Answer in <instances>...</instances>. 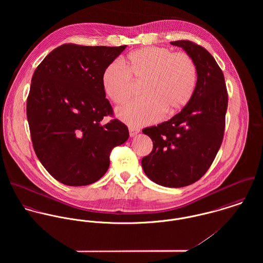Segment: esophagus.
Listing matches in <instances>:
<instances>
[{"mask_svg": "<svg viewBox=\"0 0 263 263\" xmlns=\"http://www.w3.org/2000/svg\"><path fill=\"white\" fill-rule=\"evenodd\" d=\"M128 130H129V136H130L132 138L136 137V136L140 133V129L137 128V127H129Z\"/></svg>", "mask_w": 263, "mask_h": 263, "instance_id": "obj_1", "label": "esophagus"}]
</instances>
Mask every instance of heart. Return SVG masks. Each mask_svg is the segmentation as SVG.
<instances>
[{
  "mask_svg": "<svg viewBox=\"0 0 263 263\" xmlns=\"http://www.w3.org/2000/svg\"><path fill=\"white\" fill-rule=\"evenodd\" d=\"M104 70L101 82L106 96L114 103L125 102L133 95L134 82L143 83L144 98L118 108L119 119L132 125L150 124L162 114L181 110L190 100L196 84V66L185 52L147 46L130 52L123 61Z\"/></svg>",
  "mask_w": 263,
  "mask_h": 263,
  "instance_id": "b5f03b06",
  "label": "heart"
}]
</instances>
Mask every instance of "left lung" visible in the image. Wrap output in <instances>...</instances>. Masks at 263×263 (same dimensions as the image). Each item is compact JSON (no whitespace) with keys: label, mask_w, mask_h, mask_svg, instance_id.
Returning a JSON list of instances; mask_svg holds the SVG:
<instances>
[{"label":"left lung","mask_w":263,"mask_h":263,"mask_svg":"<svg viewBox=\"0 0 263 263\" xmlns=\"http://www.w3.org/2000/svg\"><path fill=\"white\" fill-rule=\"evenodd\" d=\"M170 43L194 61L196 85L180 112L143 129L154 146L142 167L153 182L177 188L201 178L215 160L224 137L228 93L223 72L206 49L189 40Z\"/></svg>","instance_id":"obj_1"}]
</instances>
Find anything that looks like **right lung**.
Returning a JSON list of instances; mask_svg holds the SVG:
<instances>
[{
	"label": "right lung",
	"instance_id": "add662e5",
	"mask_svg": "<svg viewBox=\"0 0 263 263\" xmlns=\"http://www.w3.org/2000/svg\"><path fill=\"white\" fill-rule=\"evenodd\" d=\"M125 47L63 44L32 76L27 98L32 145L43 167L63 184L99 180L109 167L110 151L129 137L117 119L101 123L112 114L102 74Z\"/></svg>",
	"mask_w": 263,
	"mask_h": 263
}]
</instances>
